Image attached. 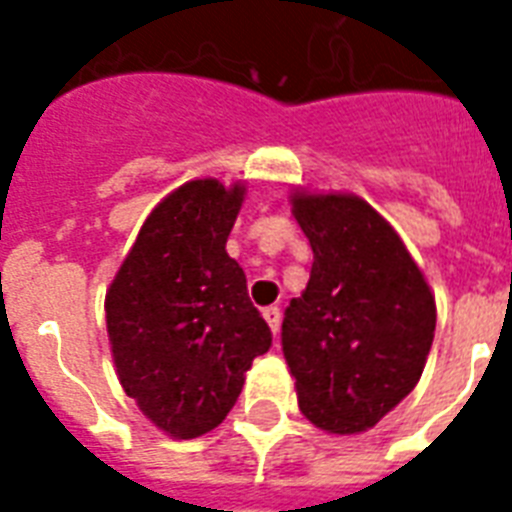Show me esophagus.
Segmentation results:
<instances>
[{
    "label": "esophagus",
    "mask_w": 512,
    "mask_h": 512,
    "mask_svg": "<svg viewBox=\"0 0 512 512\" xmlns=\"http://www.w3.org/2000/svg\"><path fill=\"white\" fill-rule=\"evenodd\" d=\"M263 319L268 321V327H271V332H273V335H276V332H279V324H281L279 308H265Z\"/></svg>",
    "instance_id": "obj_1"
}]
</instances>
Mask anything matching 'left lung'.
Instances as JSON below:
<instances>
[{"label":"left lung","instance_id":"8db88e82","mask_svg":"<svg viewBox=\"0 0 512 512\" xmlns=\"http://www.w3.org/2000/svg\"><path fill=\"white\" fill-rule=\"evenodd\" d=\"M311 241L308 287L281 345L297 404L324 433L356 436L396 409L428 361L436 297L396 228L356 193H289Z\"/></svg>","mask_w":512,"mask_h":512}]
</instances>
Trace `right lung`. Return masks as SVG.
<instances>
[{
	"instance_id": "1",
	"label": "right lung",
	"mask_w": 512,
	"mask_h": 512,
	"mask_svg": "<svg viewBox=\"0 0 512 512\" xmlns=\"http://www.w3.org/2000/svg\"><path fill=\"white\" fill-rule=\"evenodd\" d=\"M247 183L188 180L146 217L106 292V329L124 393L170 438L225 420L271 329L225 252Z\"/></svg>"
}]
</instances>
